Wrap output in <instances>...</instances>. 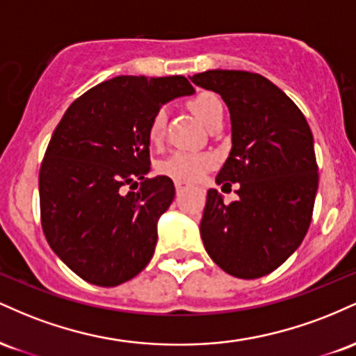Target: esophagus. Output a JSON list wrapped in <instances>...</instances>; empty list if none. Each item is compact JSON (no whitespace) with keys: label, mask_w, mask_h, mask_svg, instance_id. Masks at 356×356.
Returning a JSON list of instances; mask_svg holds the SVG:
<instances>
[{"label":"esophagus","mask_w":356,"mask_h":356,"mask_svg":"<svg viewBox=\"0 0 356 356\" xmlns=\"http://www.w3.org/2000/svg\"><path fill=\"white\" fill-rule=\"evenodd\" d=\"M187 187H191V184H187L186 181H175V191H177V194L179 192L186 191Z\"/></svg>","instance_id":"34e87169"}]
</instances>
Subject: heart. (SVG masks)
Listing matches in <instances>:
<instances>
[{
    "label": "heart",
    "instance_id": "obj_1",
    "mask_svg": "<svg viewBox=\"0 0 356 356\" xmlns=\"http://www.w3.org/2000/svg\"><path fill=\"white\" fill-rule=\"evenodd\" d=\"M191 108L195 117L209 129L219 118H224V105L218 95L211 92H202L191 100ZM165 112L159 110L152 117L149 127V138L159 142L164 134ZM214 164V157L206 152H184L177 150L159 164V170L177 181H197L209 167Z\"/></svg>",
    "mask_w": 356,
    "mask_h": 356
}]
</instances>
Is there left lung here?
I'll return each mask as SVG.
<instances>
[{"instance_id":"obj_1","label":"left lung","mask_w":356,"mask_h":356,"mask_svg":"<svg viewBox=\"0 0 356 356\" xmlns=\"http://www.w3.org/2000/svg\"><path fill=\"white\" fill-rule=\"evenodd\" d=\"M219 93L231 115V152L216 182L239 184L224 204L207 191L201 238L220 269L243 280L269 275L303 241L318 191L313 134L296 104L263 75L207 70L189 76Z\"/></svg>"}]
</instances>
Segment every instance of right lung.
<instances>
[{
  "instance_id": "add662e5",
  "label": "right lung",
  "mask_w": 356,
  "mask_h": 356,
  "mask_svg": "<svg viewBox=\"0 0 356 356\" xmlns=\"http://www.w3.org/2000/svg\"><path fill=\"white\" fill-rule=\"evenodd\" d=\"M186 76L120 75L79 97L53 132L40 169L44 238L81 280L118 286L152 259L174 182L150 170V120L192 95ZM141 184L137 193L121 192Z\"/></svg>"
}]
</instances>
